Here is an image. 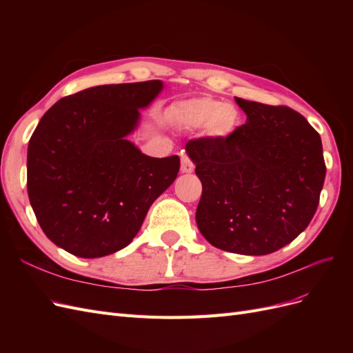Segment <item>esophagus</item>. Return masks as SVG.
<instances>
[{"label":"esophagus","mask_w":353,"mask_h":353,"mask_svg":"<svg viewBox=\"0 0 353 353\" xmlns=\"http://www.w3.org/2000/svg\"><path fill=\"white\" fill-rule=\"evenodd\" d=\"M194 170V165L187 156L181 157V172L183 174H191Z\"/></svg>","instance_id":"1"}]
</instances>
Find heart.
<instances>
[{
    "instance_id": "obj_1",
    "label": "heart",
    "mask_w": 353,
    "mask_h": 353,
    "mask_svg": "<svg viewBox=\"0 0 353 353\" xmlns=\"http://www.w3.org/2000/svg\"><path fill=\"white\" fill-rule=\"evenodd\" d=\"M170 119L179 130L199 132L215 140H225L241 123V113L237 105L223 103L218 99L200 97L183 101L170 110Z\"/></svg>"
}]
</instances>
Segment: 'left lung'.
Segmentation results:
<instances>
[{
    "instance_id": "8db88e82",
    "label": "left lung",
    "mask_w": 353,
    "mask_h": 353,
    "mask_svg": "<svg viewBox=\"0 0 353 353\" xmlns=\"http://www.w3.org/2000/svg\"><path fill=\"white\" fill-rule=\"evenodd\" d=\"M236 101L248 119L232 135L185 145L203 185L196 222L221 250L268 254L315 215L325 179L321 137L293 109Z\"/></svg>"
}]
</instances>
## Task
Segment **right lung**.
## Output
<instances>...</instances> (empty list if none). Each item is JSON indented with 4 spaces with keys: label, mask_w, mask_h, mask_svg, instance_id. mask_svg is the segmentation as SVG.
I'll list each match as a JSON object with an SVG mask.
<instances>
[{
    "label": "right lung",
    "mask_w": 353,
    "mask_h": 353,
    "mask_svg": "<svg viewBox=\"0 0 353 353\" xmlns=\"http://www.w3.org/2000/svg\"><path fill=\"white\" fill-rule=\"evenodd\" d=\"M163 87L99 85L41 117L28 145V194L42 231L63 250L87 259L122 250L172 185L179 157H150L128 140Z\"/></svg>",
    "instance_id": "obj_1"
}]
</instances>
